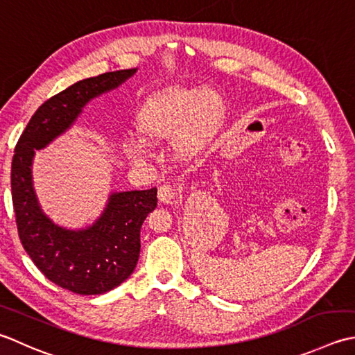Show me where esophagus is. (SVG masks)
Listing matches in <instances>:
<instances>
[{
	"label": "esophagus",
	"mask_w": 355,
	"mask_h": 355,
	"mask_svg": "<svg viewBox=\"0 0 355 355\" xmlns=\"http://www.w3.org/2000/svg\"><path fill=\"white\" fill-rule=\"evenodd\" d=\"M175 198V189L171 184H163L158 187V200L162 201V203L169 205L172 203V200Z\"/></svg>",
	"instance_id": "obj_1"
}]
</instances>
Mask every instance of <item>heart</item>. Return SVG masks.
Returning <instances> with one entry per match:
<instances>
[{
    "label": "heart",
    "instance_id": "heart-1",
    "mask_svg": "<svg viewBox=\"0 0 355 355\" xmlns=\"http://www.w3.org/2000/svg\"><path fill=\"white\" fill-rule=\"evenodd\" d=\"M227 107L217 90L200 87H166L143 104L137 128L148 141H173L183 157L206 149L223 129ZM130 158L141 159L148 154V143L130 138L124 143Z\"/></svg>",
    "mask_w": 355,
    "mask_h": 355
}]
</instances>
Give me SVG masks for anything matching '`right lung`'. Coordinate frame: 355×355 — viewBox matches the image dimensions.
<instances>
[{"mask_svg":"<svg viewBox=\"0 0 355 355\" xmlns=\"http://www.w3.org/2000/svg\"><path fill=\"white\" fill-rule=\"evenodd\" d=\"M137 69L81 80L37 109L15 146L12 201L19 240L41 272L58 286L81 295H98L129 279L140 257V231L157 207V187L112 192L92 225L67 229L41 209L32 180L35 150L44 149L72 128L86 104L129 80Z\"/></svg>","mask_w":355,"mask_h":355,"instance_id":"obj_1","label":"right lung"}]
</instances>
